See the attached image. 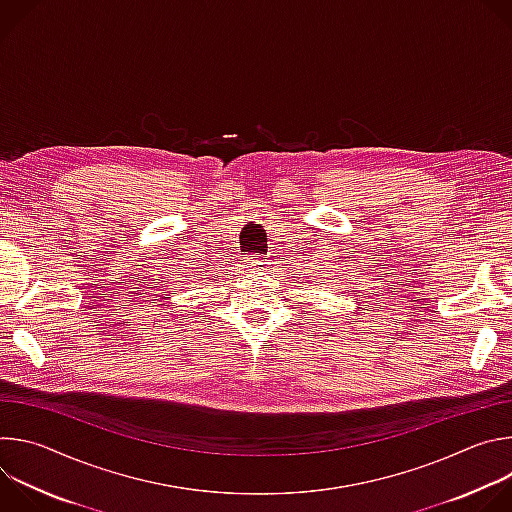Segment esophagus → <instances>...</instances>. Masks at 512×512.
Returning <instances> with one entry per match:
<instances>
[{
  "label": "esophagus",
  "mask_w": 512,
  "mask_h": 512,
  "mask_svg": "<svg viewBox=\"0 0 512 512\" xmlns=\"http://www.w3.org/2000/svg\"><path fill=\"white\" fill-rule=\"evenodd\" d=\"M269 267V259H261V257H247L245 259V269L249 273H263Z\"/></svg>",
  "instance_id": "obj_1"
}]
</instances>
